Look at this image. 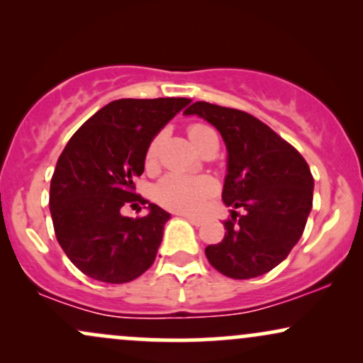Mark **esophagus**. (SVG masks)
<instances>
[{
	"label": "esophagus",
	"mask_w": 363,
	"mask_h": 363,
	"mask_svg": "<svg viewBox=\"0 0 363 363\" xmlns=\"http://www.w3.org/2000/svg\"><path fill=\"white\" fill-rule=\"evenodd\" d=\"M184 218L189 220L191 223L196 225V227H199V225H203V218H199V216H193V215H184Z\"/></svg>",
	"instance_id": "obj_1"
}]
</instances>
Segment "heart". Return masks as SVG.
<instances>
[{
  "instance_id": "b5f03b06",
  "label": "heart",
  "mask_w": 363,
  "mask_h": 363,
  "mask_svg": "<svg viewBox=\"0 0 363 363\" xmlns=\"http://www.w3.org/2000/svg\"><path fill=\"white\" fill-rule=\"evenodd\" d=\"M213 129L205 126V124H191L187 128V135L193 141L196 148H201L203 141L208 135H211ZM162 135H157L155 138L148 143L147 153H145V164L147 167H153L157 162L158 148H160ZM215 189L213 179L206 176L189 177L181 176V174H167L157 182L153 196H155L158 205L174 211H196L203 205L206 196Z\"/></svg>"
}]
</instances>
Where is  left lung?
Segmentation results:
<instances>
[{"mask_svg":"<svg viewBox=\"0 0 363 363\" xmlns=\"http://www.w3.org/2000/svg\"><path fill=\"white\" fill-rule=\"evenodd\" d=\"M218 129L228 152L222 199L232 206L222 242L205 249L210 264L234 280L272 272L306 228L314 177L303 157L247 112L208 102L184 111Z\"/></svg>","mask_w":363,"mask_h":363,"instance_id":"obj_1","label":"left lung"}]
</instances>
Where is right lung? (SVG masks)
Here are the masks:
<instances>
[{
	"label": "right lung",
	"mask_w": 363,
	"mask_h": 363,
	"mask_svg": "<svg viewBox=\"0 0 363 363\" xmlns=\"http://www.w3.org/2000/svg\"><path fill=\"white\" fill-rule=\"evenodd\" d=\"M184 97L119 99L82 124L57 158L51 179L56 239L69 261L94 280L128 283L157 257L170 213L135 193L148 143L189 104ZM149 215H120L128 202Z\"/></svg>",
	"instance_id": "1"
}]
</instances>
